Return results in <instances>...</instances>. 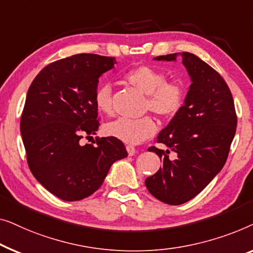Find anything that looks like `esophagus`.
I'll use <instances>...</instances> for the list:
<instances>
[{
  "label": "esophagus",
  "instance_id": "esophagus-1",
  "mask_svg": "<svg viewBox=\"0 0 253 253\" xmlns=\"http://www.w3.org/2000/svg\"><path fill=\"white\" fill-rule=\"evenodd\" d=\"M126 149H127L128 155L129 156H133V155H135V152H136V149H135L134 147H131V145H127Z\"/></svg>",
  "mask_w": 253,
  "mask_h": 253
}]
</instances>
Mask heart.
<instances>
[{
  "mask_svg": "<svg viewBox=\"0 0 253 253\" xmlns=\"http://www.w3.org/2000/svg\"><path fill=\"white\" fill-rule=\"evenodd\" d=\"M124 78L147 95L145 108L162 118L174 116L183 104L184 92L181 84L175 80H166V76L161 70L141 65L128 70ZM94 103L98 111L111 115L112 89L109 84H104L97 87L94 94ZM156 128V123L149 116L138 119L118 118L106 124L105 134L124 143L138 144L151 137Z\"/></svg>",
  "mask_w": 253,
  "mask_h": 253,
  "instance_id": "b5f03b06",
  "label": "heart"
}]
</instances>
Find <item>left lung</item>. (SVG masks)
<instances>
[{"instance_id":"8db88e82","label":"left lung","mask_w":253,"mask_h":253,"mask_svg":"<svg viewBox=\"0 0 253 253\" xmlns=\"http://www.w3.org/2000/svg\"><path fill=\"white\" fill-rule=\"evenodd\" d=\"M189 74L191 84L184 105L157 136L168 149L150 147L163 161L157 173L145 179L152 196L169 205L183 204L198 195L225 165L235 136L237 117L234 99L223 78L209 64L190 52L158 56L157 60H175Z\"/></svg>"}]
</instances>
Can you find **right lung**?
Instances as JSON below:
<instances>
[{
	"instance_id": "right-lung-1",
	"label": "right lung",
	"mask_w": 253,
	"mask_h": 253,
	"mask_svg": "<svg viewBox=\"0 0 253 253\" xmlns=\"http://www.w3.org/2000/svg\"><path fill=\"white\" fill-rule=\"evenodd\" d=\"M115 57L78 54L49 64L28 88L20 133L35 179L63 201H80L102 186L110 167L127 157L115 137L81 145L98 129L94 94L98 78L113 69Z\"/></svg>"
}]
</instances>
